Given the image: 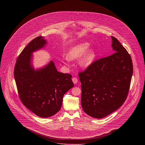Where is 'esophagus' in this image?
<instances>
[{"instance_id": "1", "label": "esophagus", "mask_w": 145, "mask_h": 145, "mask_svg": "<svg viewBox=\"0 0 145 145\" xmlns=\"http://www.w3.org/2000/svg\"><path fill=\"white\" fill-rule=\"evenodd\" d=\"M78 79L76 78H75V77H74V78H72V82H73V83H74V84H76V83H78Z\"/></svg>"}]
</instances>
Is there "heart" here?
Listing matches in <instances>:
<instances>
[{
    "instance_id": "obj_1",
    "label": "heart",
    "mask_w": 145,
    "mask_h": 145,
    "mask_svg": "<svg viewBox=\"0 0 145 145\" xmlns=\"http://www.w3.org/2000/svg\"><path fill=\"white\" fill-rule=\"evenodd\" d=\"M90 43L84 42L78 44L69 49L67 54L69 60H77L79 58V65L83 69L90 66L96 58V51L93 47H89Z\"/></svg>"
}]
</instances>
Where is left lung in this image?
Masks as SVG:
<instances>
[{
    "instance_id": "obj_1",
    "label": "left lung",
    "mask_w": 145,
    "mask_h": 145,
    "mask_svg": "<svg viewBox=\"0 0 145 145\" xmlns=\"http://www.w3.org/2000/svg\"><path fill=\"white\" fill-rule=\"evenodd\" d=\"M111 37L114 53L79 73L83 110L96 118L109 115L124 103L133 75L131 55L117 39Z\"/></svg>"
}]
</instances>
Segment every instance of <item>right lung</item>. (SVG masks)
Masks as SVG:
<instances>
[{
  "mask_svg": "<svg viewBox=\"0 0 145 145\" xmlns=\"http://www.w3.org/2000/svg\"><path fill=\"white\" fill-rule=\"evenodd\" d=\"M47 42L43 36L33 40L18 57L14 76L23 104L42 118L54 115L60 110L63 95L74 84L72 76L59 72L53 61L35 69L33 53L44 48Z\"/></svg>",
  "mask_w": 145,
  "mask_h": 145,
  "instance_id": "add662e5",
  "label": "right lung"
}]
</instances>
